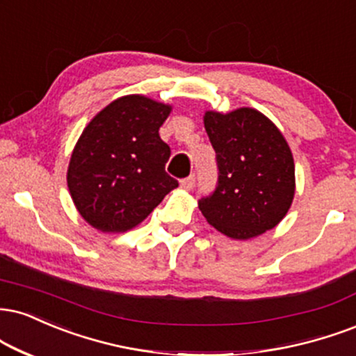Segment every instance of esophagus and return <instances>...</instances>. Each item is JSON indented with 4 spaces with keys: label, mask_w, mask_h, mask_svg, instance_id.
Wrapping results in <instances>:
<instances>
[{
    "label": "esophagus",
    "mask_w": 356,
    "mask_h": 356,
    "mask_svg": "<svg viewBox=\"0 0 356 356\" xmlns=\"http://www.w3.org/2000/svg\"><path fill=\"white\" fill-rule=\"evenodd\" d=\"M194 184H195V175H189V177H187V179H182L181 187H182L184 191H192Z\"/></svg>",
    "instance_id": "1"
}]
</instances>
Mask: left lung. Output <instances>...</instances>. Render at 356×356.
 Returning a JSON list of instances; mask_svg holds the SVG:
<instances>
[{
    "label": "left lung",
    "instance_id": "1",
    "mask_svg": "<svg viewBox=\"0 0 356 356\" xmlns=\"http://www.w3.org/2000/svg\"><path fill=\"white\" fill-rule=\"evenodd\" d=\"M204 127L219 165L216 192L199 200L205 220L234 241L280 224L295 195V162L280 129L254 108L205 111Z\"/></svg>",
    "mask_w": 356,
    "mask_h": 356
}]
</instances>
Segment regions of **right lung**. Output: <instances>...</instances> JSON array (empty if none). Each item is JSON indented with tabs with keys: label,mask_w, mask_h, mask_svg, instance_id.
<instances>
[{
	"label": "right lung",
	"mask_w": 356,
	"mask_h": 356,
	"mask_svg": "<svg viewBox=\"0 0 356 356\" xmlns=\"http://www.w3.org/2000/svg\"><path fill=\"white\" fill-rule=\"evenodd\" d=\"M172 106L127 94L101 109L72 149L67 189L76 211L99 232L134 229L179 186L167 175L170 149L159 136Z\"/></svg>",
	"instance_id": "1"
}]
</instances>
